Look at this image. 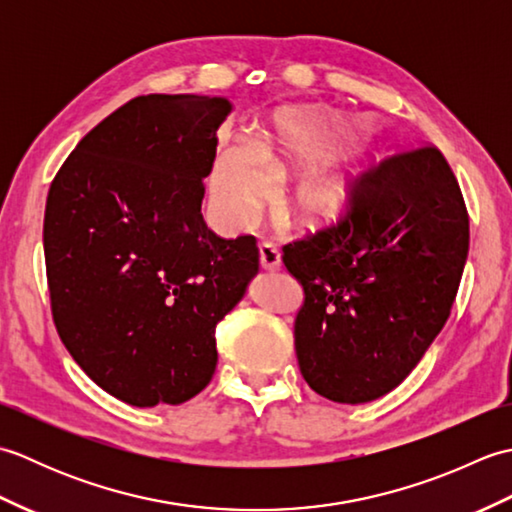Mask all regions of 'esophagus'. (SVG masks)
Listing matches in <instances>:
<instances>
[{
  "label": "esophagus",
  "instance_id": "1",
  "mask_svg": "<svg viewBox=\"0 0 512 512\" xmlns=\"http://www.w3.org/2000/svg\"><path fill=\"white\" fill-rule=\"evenodd\" d=\"M259 264H262V268L268 270V273H275V270L281 268V257L275 244L270 242L259 244Z\"/></svg>",
  "mask_w": 512,
  "mask_h": 512
}]
</instances>
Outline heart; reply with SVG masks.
Segmentation results:
<instances>
[{"label":"heart","mask_w":512,"mask_h":512,"mask_svg":"<svg viewBox=\"0 0 512 512\" xmlns=\"http://www.w3.org/2000/svg\"><path fill=\"white\" fill-rule=\"evenodd\" d=\"M347 127L343 116L303 105L277 112L273 125L253 143L235 138L220 149L211 171V200L217 213L231 222L250 220L273 189L268 169L312 160L299 173L288 198L292 220L306 228L341 222L374 165L372 151L361 140L329 148Z\"/></svg>","instance_id":"1"}]
</instances>
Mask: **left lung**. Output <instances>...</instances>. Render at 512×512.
<instances>
[{"label": "left lung", "instance_id": "left-lung-1", "mask_svg": "<svg viewBox=\"0 0 512 512\" xmlns=\"http://www.w3.org/2000/svg\"><path fill=\"white\" fill-rule=\"evenodd\" d=\"M469 257V215L449 162L427 147L389 160L339 226L284 246L306 292L295 350L319 396L389 394L449 319Z\"/></svg>", "mask_w": 512, "mask_h": 512}]
</instances>
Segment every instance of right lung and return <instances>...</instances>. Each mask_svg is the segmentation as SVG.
<instances>
[{
	"mask_svg": "<svg viewBox=\"0 0 512 512\" xmlns=\"http://www.w3.org/2000/svg\"><path fill=\"white\" fill-rule=\"evenodd\" d=\"M231 112L224 96H138L52 180L43 253L54 325L83 372L132 407L180 405L211 383L215 325L259 273L255 237H217L200 213Z\"/></svg>",
	"mask_w": 512,
	"mask_h": 512,
	"instance_id": "obj_1",
	"label": "right lung"
}]
</instances>
